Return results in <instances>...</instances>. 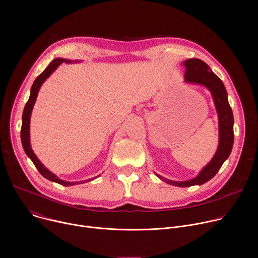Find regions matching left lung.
I'll return each instance as SVG.
<instances>
[{
  "instance_id": "left-lung-1",
  "label": "left lung",
  "mask_w": 258,
  "mask_h": 258,
  "mask_svg": "<svg viewBox=\"0 0 258 258\" xmlns=\"http://www.w3.org/2000/svg\"><path fill=\"white\" fill-rule=\"evenodd\" d=\"M186 68L185 82L202 84L206 86L215 103L219 119V145L217 151L208 165L200 174L188 181H172L156 174V176L168 184L178 187H189L202 185L212 179L220 170L223 162L228 158L233 145V115L228 104L227 92L221 79L212 72V70L203 60L199 58H189L183 62Z\"/></svg>"
}]
</instances>
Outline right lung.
<instances>
[{
  "instance_id": "add662e5",
  "label": "right lung",
  "mask_w": 258,
  "mask_h": 258,
  "mask_svg": "<svg viewBox=\"0 0 258 258\" xmlns=\"http://www.w3.org/2000/svg\"><path fill=\"white\" fill-rule=\"evenodd\" d=\"M63 61L66 62H71V60L68 59H63V58H55L53 59L48 67L46 68L44 71L36 78V80L34 81L32 88H31V95L29 98V101L27 102L25 109H23V113H22V124H21V131H20V138H21V143H22V147L25 149L26 154L31 158V160L33 161V163L35 165V167L37 168V170L40 172V174L45 177L46 179H48L50 181L56 182L62 186H72V185H76V184H80V183H85L86 181L88 182V180H84V181H80L78 182H68V181H63L59 178H57L53 173H51L49 170L46 169L41 161L37 158V156L35 155L34 151L32 150L31 147V143H30V119H31V114H32V110L33 107L35 105L37 96L39 89L41 87V85L43 84V82L47 79L54 71L55 69L62 63ZM90 181V180H89Z\"/></svg>"
}]
</instances>
